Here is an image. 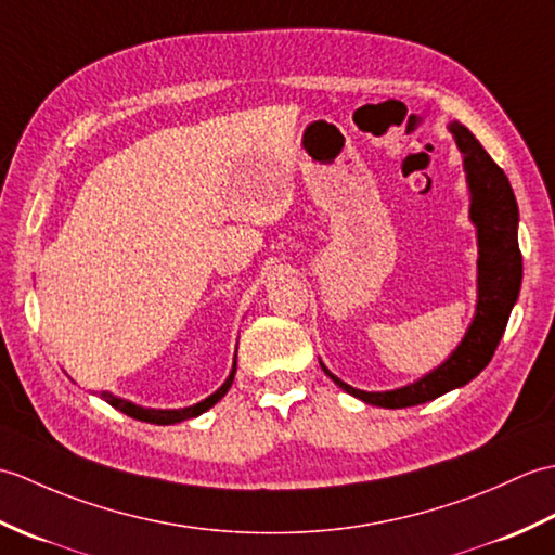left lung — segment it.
I'll return each instance as SVG.
<instances>
[{
    "label": "left lung",
    "instance_id": "1",
    "mask_svg": "<svg viewBox=\"0 0 555 555\" xmlns=\"http://www.w3.org/2000/svg\"><path fill=\"white\" fill-rule=\"evenodd\" d=\"M455 145L463 155V169L469 191V221L477 229V308L457 348L439 367L420 376L408 386L391 391H362L340 382L322 364L326 376L346 393L376 408H412L439 398L453 388L465 386L491 362L508 317L520 296L522 255L517 247V223L520 211L513 195L508 176L493 162L479 140L463 124H448Z\"/></svg>",
    "mask_w": 555,
    "mask_h": 555
}]
</instances>
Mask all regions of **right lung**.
Returning a JSON list of instances; mask_svg holds the SVG:
<instances>
[{
  "label": "right lung",
  "mask_w": 555,
  "mask_h": 555,
  "mask_svg": "<svg viewBox=\"0 0 555 555\" xmlns=\"http://www.w3.org/2000/svg\"><path fill=\"white\" fill-rule=\"evenodd\" d=\"M235 350H238V348H235ZM233 376H235V358H233V367H231V372H229V376H227V382H223L215 393L207 396L205 400H199V403H195V405H188V408H173V410L143 408V405L131 403V400L114 396V393H109V391H102V398L107 400V403H109L112 408L121 410L124 415L133 417V420L150 422V424H176V422H185V420H191V417L203 415V412H207L209 408H215V405L219 403V400L229 393V388H231V384H233Z\"/></svg>",
  "instance_id": "obj_1"
}]
</instances>
